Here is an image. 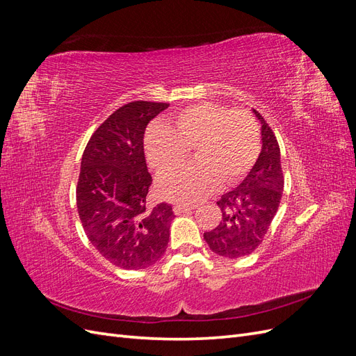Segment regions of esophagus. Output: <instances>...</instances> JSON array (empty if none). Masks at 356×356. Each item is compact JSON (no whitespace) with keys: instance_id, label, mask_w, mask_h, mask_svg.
I'll list each match as a JSON object with an SVG mask.
<instances>
[{"instance_id":"esophagus-1","label":"esophagus","mask_w":356,"mask_h":356,"mask_svg":"<svg viewBox=\"0 0 356 356\" xmlns=\"http://www.w3.org/2000/svg\"><path fill=\"white\" fill-rule=\"evenodd\" d=\"M191 209H196V204H187V203H177L174 207V212L177 215L182 213V212H187V211H191Z\"/></svg>"}]
</instances>
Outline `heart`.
I'll use <instances>...</instances> for the list:
<instances>
[{"label": "heart", "instance_id": "b5f03b06", "mask_svg": "<svg viewBox=\"0 0 356 356\" xmlns=\"http://www.w3.org/2000/svg\"><path fill=\"white\" fill-rule=\"evenodd\" d=\"M190 148H195L197 161L161 177V197L196 202L217 190L221 181H241L260 154V129L248 110L200 102L177 113L168 127L153 126L145 135L148 163L157 174L181 165Z\"/></svg>", "mask_w": 356, "mask_h": 356}]
</instances>
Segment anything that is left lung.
Wrapping results in <instances>:
<instances>
[{"label":"left lung","instance_id":"8db88e82","mask_svg":"<svg viewBox=\"0 0 356 356\" xmlns=\"http://www.w3.org/2000/svg\"><path fill=\"white\" fill-rule=\"evenodd\" d=\"M252 113L261 124V153L241 184L217 202L220 224L203 233L211 251L227 258L250 255L261 245L284 191L277 139L263 115L255 110Z\"/></svg>","mask_w":356,"mask_h":356}]
</instances>
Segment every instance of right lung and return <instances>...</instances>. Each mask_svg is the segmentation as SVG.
<instances>
[{
    "mask_svg": "<svg viewBox=\"0 0 356 356\" xmlns=\"http://www.w3.org/2000/svg\"><path fill=\"white\" fill-rule=\"evenodd\" d=\"M166 102L135 101L120 106L96 129L81 157L77 209L90 243L110 263L139 270L163 257L174 211L148 207L153 178L147 169V124Z\"/></svg>",
    "mask_w": 356,
    "mask_h": 356,
    "instance_id": "add662e5",
    "label": "right lung"
}]
</instances>
